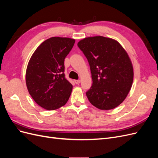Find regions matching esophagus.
<instances>
[{"instance_id": "obj_1", "label": "esophagus", "mask_w": 158, "mask_h": 158, "mask_svg": "<svg viewBox=\"0 0 158 158\" xmlns=\"http://www.w3.org/2000/svg\"><path fill=\"white\" fill-rule=\"evenodd\" d=\"M80 80H74V82H75V84H79L80 83Z\"/></svg>"}]
</instances>
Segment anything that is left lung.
I'll list each match as a JSON object with an SVG mask.
<instances>
[{
    "instance_id": "8db88e82",
    "label": "left lung",
    "mask_w": 158,
    "mask_h": 158,
    "mask_svg": "<svg viewBox=\"0 0 158 158\" xmlns=\"http://www.w3.org/2000/svg\"><path fill=\"white\" fill-rule=\"evenodd\" d=\"M90 66L92 85L86 96L94 106L109 110L120 105L131 90L133 67L118 41L103 36L85 37L78 43Z\"/></svg>"
}]
</instances>
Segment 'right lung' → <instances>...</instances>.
<instances>
[{
  "mask_svg": "<svg viewBox=\"0 0 158 158\" xmlns=\"http://www.w3.org/2000/svg\"><path fill=\"white\" fill-rule=\"evenodd\" d=\"M75 40L53 37L37 47L28 63L26 82L33 100L47 110H55L68 102L73 85L66 79L64 59Z\"/></svg>",
  "mask_w": 158,
  "mask_h": 158,
  "instance_id": "add662e5",
  "label": "right lung"
}]
</instances>
